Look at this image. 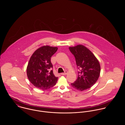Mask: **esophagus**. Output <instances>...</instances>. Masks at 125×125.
<instances>
[{
    "mask_svg": "<svg viewBox=\"0 0 125 125\" xmlns=\"http://www.w3.org/2000/svg\"><path fill=\"white\" fill-rule=\"evenodd\" d=\"M67 71H65L64 72V73H61V75H66V74H67Z\"/></svg>",
    "mask_w": 125,
    "mask_h": 125,
    "instance_id": "obj_1",
    "label": "esophagus"
}]
</instances>
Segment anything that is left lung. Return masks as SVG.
Instances as JSON below:
<instances>
[{"label": "left lung", "mask_w": 125, "mask_h": 125, "mask_svg": "<svg viewBox=\"0 0 125 125\" xmlns=\"http://www.w3.org/2000/svg\"><path fill=\"white\" fill-rule=\"evenodd\" d=\"M75 57L78 72L75 81L71 83L75 89L83 91L91 88L98 80L101 72L100 63L95 55L82 45L69 48Z\"/></svg>", "instance_id": "obj_1"}]
</instances>
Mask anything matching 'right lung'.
I'll return each mask as SVG.
<instances>
[{
    "mask_svg": "<svg viewBox=\"0 0 125 125\" xmlns=\"http://www.w3.org/2000/svg\"><path fill=\"white\" fill-rule=\"evenodd\" d=\"M57 50V47L44 46L36 50L31 56L27 67V75L36 88L48 89L56 84L58 77L53 74L51 58Z\"/></svg>",
    "mask_w": 125,
    "mask_h": 125,
    "instance_id": "right-lung-1",
    "label": "right lung"
}]
</instances>
